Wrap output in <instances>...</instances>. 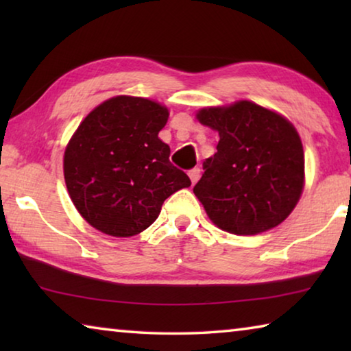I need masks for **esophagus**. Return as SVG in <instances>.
I'll list each match as a JSON object with an SVG mask.
<instances>
[{"mask_svg": "<svg viewBox=\"0 0 351 351\" xmlns=\"http://www.w3.org/2000/svg\"><path fill=\"white\" fill-rule=\"evenodd\" d=\"M199 173H201V170L197 169V167L192 169V170H189V178H190V181H192V184H195V182L199 180Z\"/></svg>", "mask_w": 351, "mask_h": 351, "instance_id": "34e87169", "label": "esophagus"}]
</instances>
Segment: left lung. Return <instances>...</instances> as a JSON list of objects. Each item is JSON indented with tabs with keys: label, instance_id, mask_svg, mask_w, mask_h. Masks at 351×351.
I'll return each instance as SVG.
<instances>
[{
	"label": "left lung",
	"instance_id": "obj_1",
	"mask_svg": "<svg viewBox=\"0 0 351 351\" xmlns=\"http://www.w3.org/2000/svg\"><path fill=\"white\" fill-rule=\"evenodd\" d=\"M197 117L219 134L193 187L213 224L237 235L280 224L304 190V147L293 123L249 100L203 108Z\"/></svg>",
	"mask_w": 351,
	"mask_h": 351
}]
</instances>
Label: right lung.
Returning <instances> with one entry per match:
<instances>
[{
    "label": "right lung",
    "instance_id": "add662e5",
    "mask_svg": "<svg viewBox=\"0 0 351 351\" xmlns=\"http://www.w3.org/2000/svg\"><path fill=\"white\" fill-rule=\"evenodd\" d=\"M169 110L117 96L94 108L64 150L63 171L80 215L100 232L132 237L154 223L164 201L190 180L158 138Z\"/></svg>",
    "mask_w": 351,
    "mask_h": 351
}]
</instances>
